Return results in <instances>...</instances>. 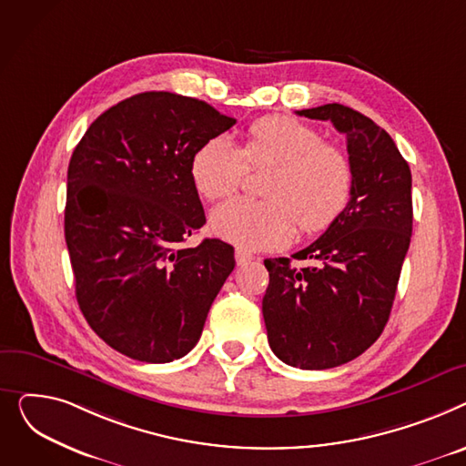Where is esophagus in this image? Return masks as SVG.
Masks as SVG:
<instances>
[{"label": "esophagus", "instance_id": "1", "mask_svg": "<svg viewBox=\"0 0 466 466\" xmlns=\"http://www.w3.org/2000/svg\"><path fill=\"white\" fill-rule=\"evenodd\" d=\"M235 261H237V265H238V267H242V265H246V263H250V261H252V254H250V252H246V250H242V248H237V250H235Z\"/></svg>", "mask_w": 466, "mask_h": 466}]
</instances>
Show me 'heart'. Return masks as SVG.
<instances>
[{"label": "heart", "mask_w": 466, "mask_h": 466, "mask_svg": "<svg viewBox=\"0 0 466 466\" xmlns=\"http://www.w3.org/2000/svg\"><path fill=\"white\" fill-rule=\"evenodd\" d=\"M270 167L254 201L231 198L210 212V231L244 250H279L300 233L329 228L353 189L348 154L310 124L289 115L263 116L244 131L237 148L226 137L205 141L189 159V177L205 199L235 191L246 171Z\"/></svg>", "instance_id": "1"}]
</instances>
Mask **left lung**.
<instances>
[{
  "label": "left lung",
  "instance_id": "left-lung-1",
  "mask_svg": "<svg viewBox=\"0 0 466 466\" xmlns=\"http://www.w3.org/2000/svg\"><path fill=\"white\" fill-rule=\"evenodd\" d=\"M346 135L353 189L344 212L295 259H265L263 319L286 365L323 370L361 355L384 331L412 237V173L386 129L340 103L297 111Z\"/></svg>",
  "mask_w": 466,
  "mask_h": 466
}]
</instances>
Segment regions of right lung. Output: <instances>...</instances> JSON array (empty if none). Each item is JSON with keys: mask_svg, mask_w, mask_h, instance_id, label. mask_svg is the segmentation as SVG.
I'll list each match as a JSON object with an SVG mask.
<instances>
[{"mask_svg": "<svg viewBox=\"0 0 466 466\" xmlns=\"http://www.w3.org/2000/svg\"><path fill=\"white\" fill-rule=\"evenodd\" d=\"M235 122L196 97L145 92L105 111L71 156L66 242L78 307L131 360L184 358L235 267L228 242L182 246L205 224L189 159Z\"/></svg>", "mask_w": 466, "mask_h": 466, "instance_id": "right-lung-1", "label": "right lung"}]
</instances>
